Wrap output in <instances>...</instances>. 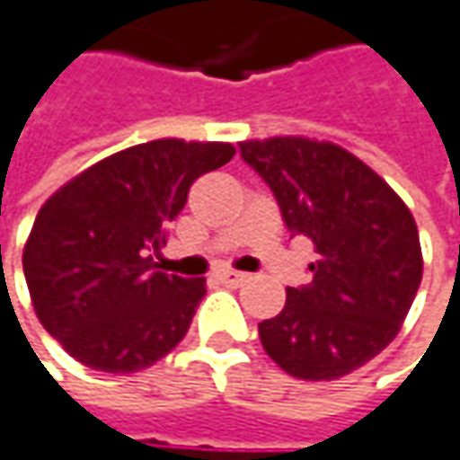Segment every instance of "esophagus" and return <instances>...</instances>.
Wrapping results in <instances>:
<instances>
[{
	"mask_svg": "<svg viewBox=\"0 0 460 460\" xmlns=\"http://www.w3.org/2000/svg\"><path fill=\"white\" fill-rule=\"evenodd\" d=\"M217 279H222L225 285H233V288H238V285L248 282V275L246 272H235V270H219V272H217Z\"/></svg>",
	"mask_w": 460,
	"mask_h": 460,
	"instance_id": "34e87169",
	"label": "esophagus"
}]
</instances>
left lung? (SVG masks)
Segmentation results:
<instances>
[{"label": "left lung", "mask_w": 460, "mask_h": 460, "mask_svg": "<svg viewBox=\"0 0 460 460\" xmlns=\"http://www.w3.org/2000/svg\"><path fill=\"white\" fill-rule=\"evenodd\" d=\"M270 185L290 235L316 248L312 282L259 324L267 356L290 377L324 382L372 361L398 335L421 282L419 230L398 193L335 144H241Z\"/></svg>", "instance_id": "1"}]
</instances>
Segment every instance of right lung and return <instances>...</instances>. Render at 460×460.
<instances>
[{
    "label": "right lung",
    "instance_id": "obj_1",
    "mask_svg": "<svg viewBox=\"0 0 460 460\" xmlns=\"http://www.w3.org/2000/svg\"><path fill=\"white\" fill-rule=\"evenodd\" d=\"M230 144L178 138L130 146L88 167L36 214L22 272L44 330L81 364L130 375L181 343L204 278L151 264L196 178L233 159Z\"/></svg>",
    "mask_w": 460,
    "mask_h": 460
}]
</instances>
